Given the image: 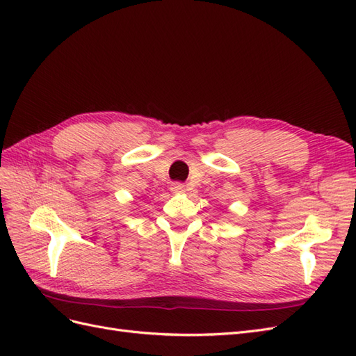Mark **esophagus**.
Segmentation results:
<instances>
[{
    "label": "esophagus",
    "mask_w": 356,
    "mask_h": 356,
    "mask_svg": "<svg viewBox=\"0 0 356 356\" xmlns=\"http://www.w3.org/2000/svg\"><path fill=\"white\" fill-rule=\"evenodd\" d=\"M170 191L172 193H184L186 191V186L182 182H172L170 184Z\"/></svg>",
    "instance_id": "1"
}]
</instances>
